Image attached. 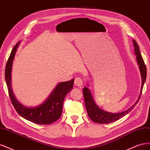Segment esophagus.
<instances>
[{"label":"esophagus","instance_id":"obj_1","mask_svg":"<svg viewBox=\"0 0 150 150\" xmlns=\"http://www.w3.org/2000/svg\"><path fill=\"white\" fill-rule=\"evenodd\" d=\"M83 79L80 78H76L74 80V84L77 86H83Z\"/></svg>","mask_w":150,"mask_h":150}]
</instances>
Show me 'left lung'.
Masks as SVG:
<instances>
[{"label":"left lung","instance_id":"obj_1","mask_svg":"<svg viewBox=\"0 0 150 150\" xmlns=\"http://www.w3.org/2000/svg\"><path fill=\"white\" fill-rule=\"evenodd\" d=\"M133 42L134 47V54L137 56V61L139 66L140 74L141 76H142V88H141L140 93L137 101L133 104V106H131L126 111L116 113L110 112L103 110L97 105L94 100L90 89L88 87H84L83 88V95L86 110H87L89 118L95 122L100 124H108L119 120L132 110L139 100L140 97L142 96L143 85L146 78V68L144 64L143 59L141 55L139 48L137 42L134 39H133Z\"/></svg>","mask_w":150,"mask_h":150}]
</instances>
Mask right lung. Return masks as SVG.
I'll list each match as a JSON object with an SVG mask.
<instances>
[{"label": "right lung", "mask_w": 150, "mask_h": 150, "mask_svg": "<svg viewBox=\"0 0 150 150\" xmlns=\"http://www.w3.org/2000/svg\"><path fill=\"white\" fill-rule=\"evenodd\" d=\"M20 43L21 41H19L13 47L7 61L5 70V78L11 102L18 114L25 120L39 125L51 124L61 117L64 99L73 88L74 79L58 83L47 98L39 105L34 107H28L23 105L17 100L13 94L11 86L12 63Z\"/></svg>", "instance_id": "obj_1"}]
</instances>
